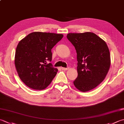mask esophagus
Instances as JSON below:
<instances>
[{"label":"esophagus","mask_w":124,"mask_h":124,"mask_svg":"<svg viewBox=\"0 0 124 124\" xmlns=\"http://www.w3.org/2000/svg\"><path fill=\"white\" fill-rule=\"evenodd\" d=\"M61 68V69L62 70H67L68 69V68H63V67H62Z\"/></svg>","instance_id":"34e87169"}]
</instances>
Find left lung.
<instances>
[{
    "label": "left lung",
    "mask_w": 124,
    "mask_h": 124,
    "mask_svg": "<svg viewBox=\"0 0 124 124\" xmlns=\"http://www.w3.org/2000/svg\"><path fill=\"white\" fill-rule=\"evenodd\" d=\"M67 37L77 53L78 76L74 85L82 92L95 88L110 69V54L106 42L91 32L69 33Z\"/></svg>",
    "instance_id": "left-lung-1"
}]
</instances>
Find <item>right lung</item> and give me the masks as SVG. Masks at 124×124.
<instances>
[{"label":"right lung","instance_id":"add662e5","mask_svg":"<svg viewBox=\"0 0 124 124\" xmlns=\"http://www.w3.org/2000/svg\"><path fill=\"white\" fill-rule=\"evenodd\" d=\"M63 37L61 34L33 32L17 46L14 64L20 79L29 88L43 90L49 85L58 71L53 67L52 49Z\"/></svg>","mask_w":124,"mask_h":124}]
</instances>
